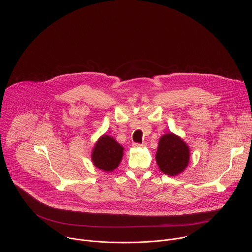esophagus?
<instances>
[{"instance_id": "1", "label": "esophagus", "mask_w": 252, "mask_h": 252, "mask_svg": "<svg viewBox=\"0 0 252 252\" xmlns=\"http://www.w3.org/2000/svg\"><path fill=\"white\" fill-rule=\"evenodd\" d=\"M132 146H133V148H143V147H146V143H145V142H142V143L134 142Z\"/></svg>"}]
</instances>
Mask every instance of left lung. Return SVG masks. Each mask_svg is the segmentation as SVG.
<instances>
[{
  "label": "left lung",
  "instance_id": "8db88e82",
  "mask_svg": "<svg viewBox=\"0 0 252 252\" xmlns=\"http://www.w3.org/2000/svg\"><path fill=\"white\" fill-rule=\"evenodd\" d=\"M189 148L178 135L168 132L158 141L156 159L159 169L170 176L182 173L189 161Z\"/></svg>",
  "mask_w": 252,
  "mask_h": 252
}]
</instances>
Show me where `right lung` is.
I'll use <instances>...</instances> for the list:
<instances>
[{"label": "right lung", "mask_w": 252, "mask_h": 252, "mask_svg": "<svg viewBox=\"0 0 252 252\" xmlns=\"http://www.w3.org/2000/svg\"><path fill=\"white\" fill-rule=\"evenodd\" d=\"M124 156V148L112 136L103 134L95 142L92 160L95 167L103 171L116 169Z\"/></svg>", "instance_id": "1"}]
</instances>
